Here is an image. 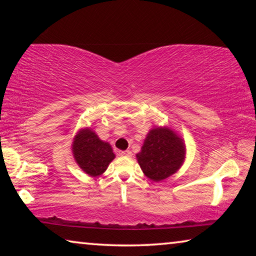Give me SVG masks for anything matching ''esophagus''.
<instances>
[{"instance_id": "esophagus-1", "label": "esophagus", "mask_w": 256, "mask_h": 256, "mask_svg": "<svg viewBox=\"0 0 256 256\" xmlns=\"http://www.w3.org/2000/svg\"><path fill=\"white\" fill-rule=\"evenodd\" d=\"M120 154L122 156H126V157H131L132 156V152L130 150H125V151H122V152H120Z\"/></svg>"}]
</instances>
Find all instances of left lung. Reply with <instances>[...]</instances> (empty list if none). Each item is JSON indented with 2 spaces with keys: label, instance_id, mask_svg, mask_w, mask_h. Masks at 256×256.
Segmentation results:
<instances>
[{
  "label": "left lung",
  "instance_id": "obj_1",
  "mask_svg": "<svg viewBox=\"0 0 256 256\" xmlns=\"http://www.w3.org/2000/svg\"><path fill=\"white\" fill-rule=\"evenodd\" d=\"M185 157L184 142L168 128H152L136 154L142 172L150 180H162L180 170Z\"/></svg>",
  "mask_w": 256,
  "mask_h": 256
}]
</instances>
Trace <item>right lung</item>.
Here are the masks:
<instances>
[{
  "label": "right lung",
  "instance_id": "obj_1",
  "mask_svg": "<svg viewBox=\"0 0 256 256\" xmlns=\"http://www.w3.org/2000/svg\"><path fill=\"white\" fill-rule=\"evenodd\" d=\"M72 150L81 170L94 177L102 175L115 158L112 146L102 141L92 128L79 131L73 141Z\"/></svg>",
  "mask_w": 256,
  "mask_h": 256
}]
</instances>
